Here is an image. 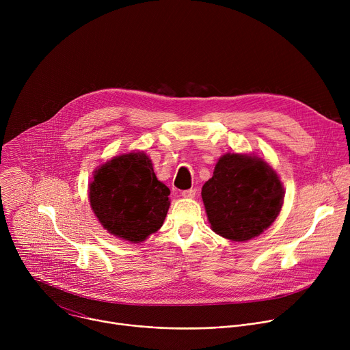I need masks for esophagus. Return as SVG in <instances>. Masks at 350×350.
<instances>
[{"label": "esophagus", "instance_id": "1", "mask_svg": "<svg viewBox=\"0 0 350 350\" xmlns=\"http://www.w3.org/2000/svg\"><path fill=\"white\" fill-rule=\"evenodd\" d=\"M195 193H196V189H195V188L184 189V191L181 192V195H183L184 198H192V196H195Z\"/></svg>", "mask_w": 350, "mask_h": 350}]
</instances>
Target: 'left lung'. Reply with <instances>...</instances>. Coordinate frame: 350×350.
<instances>
[{
	"label": "left lung",
	"mask_w": 350,
	"mask_h": 350,
	"mask_svg": "<svg viewBox=\"0 0 350 350\" xmlns=\"http://www.w3.org/2000/svg\"><path fill=\"white\" fill-rule=\"evenodd\" d=\"M212 230L231 241L262 234L278 216L284 188L277 173L260 158L226 154L202 187Z\"/></svg>",
	"instance_id": "obj_1"
}]
</instances>
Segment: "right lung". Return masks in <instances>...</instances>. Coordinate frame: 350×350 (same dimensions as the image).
<instances>
[{
  "instance_id": "right-lung-1",
  "label": "right lung",
  "mask_w": 350,
  "mask_h": 350,
  "mask_svg": "<svg viewBox=\"0 0 350 350\" xmlns=\"http://www.w3.org/2000/svg\"><path fill=\"white\" fill-rule=\"evenodd\" d=\"M170 189L144 152H131L99 167L90 184V204L104 228L138 243L158 231L167 215Z\"/></svg>"
}]
</instances>
